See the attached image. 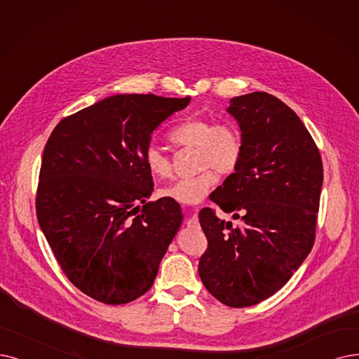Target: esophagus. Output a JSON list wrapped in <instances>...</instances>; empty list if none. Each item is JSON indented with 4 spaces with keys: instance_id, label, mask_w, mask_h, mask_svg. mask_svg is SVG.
<instances>
[{
    "instance_id": "34e87169",
    "label": "esophagus",
    "mask_w": 359,
    "mask_h": 359,
    "mask_svg": "<svg viewBox=\"0 0 359 359\" xmlns=\"http://www.w3.org/2000/svg\"><path fill=\"white\" fill-rule=\"evenodd\" d=\"M189 226H191V228H196V226H198V218H197V210L191 215L190 217V219H189Z\"/></svg>"
}]
</instances>
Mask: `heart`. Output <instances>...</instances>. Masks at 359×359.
Instances as JSON below:
<instances>
[{"label":"heart","mask_w":359,"mask_h":359,"mask_svg":"<svg viewBox=\"0 0 359 359\" xmlns=\"http://www.w3.org/2000/svg\"><path fill=\"white\" fill-rule=\"evenodd\" d=\"M177 149H196L197 175L182 178L162 190V194L180 203L194 205L202 202L218 184L219 175H233L243 161V138L237 126L228 122L217 123L206 118L185 119L170 130L168 135ZM144 165L156 180H168L172 175L169 156L157 146L144 151Z\"/></svg>","instance_id":"obj_1"}]
</instances>
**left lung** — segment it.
I'll list each match as a JSON object with an SVG mask.
<instances>
[{"mask_svg": "<svg viewBox=\"0 0 359 359\" xmlns=\"http://www.w3.org/2000/svg\"><path fill=\"white\" fill-rule=\"evenodd\" d=\"M229 103L245 153L210 200L241 224L233 226L210 208L200 210L208 249L198 276L221 304L246 308L277 293L309 255L323 161L304 122L277 97L256 91Z\"/></svg>", "mask_w": 359, "mask_h": 359, "instance_id": "left-lung-1", "label": "left lung"}]
</instances>
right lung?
<instances>
[{
    "instance_id": "right-lung-1",
    "label": "right lung",
    "mask_w": 359,
    "mask_h": 359,
    "mask_svg": "<svg viewBox=\"0 0 359 359\" xmlns=\"http://www.w3.org/2000/svg\"><path fill=\"white\" fill-rule=\"evenodd\" d=\"M190 100L113 95L63 118L47 141L36 218L65 276L98 302L144 294L178 231L174 198L146 202L154 184L144 151L156 128Z\"/></svg>"
}]
</instances>
